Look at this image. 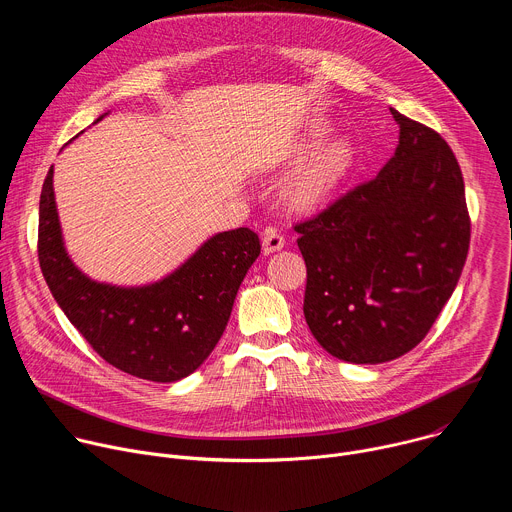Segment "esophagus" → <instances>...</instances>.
<instances>
[{
    "mask_svg": "<svg viewBox=\"0 0 512 512\" xmlns=\"http://www.w3.org/2000/svg\"><path fill=\"white\" fill-rule=\"evenodd\" d=\"M283 245H285V237L277 229L271 227V229L265 231V235H263V251H265V255H271V253L283 249Z\"/></svg>",
    "mask_w": 512,
    "mask_h": 512,
    "instance_id": "obj_1",
    "label": "esophagus"
}]
</instances>
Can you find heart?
Returning a JSON list of instances; mask_svg holds the SVG:
<instances>
[{
	"mask_svg": "<svg viewBox=\"0 0 512 512\" xmlns=\"http://www.w3.org/2000/svg\"><path fill=\"white\" fill-rule=\"evenodd\" d=\"M354 166V150L346 141H332L320 148L289 184V200L296 208H316L324 204L346 180Z\"/></svg>",
	"mask_w": 512,
	"mask_h": 512,
	"instance_id": "obj_1",
	"label": "heart"
}]
</instances>
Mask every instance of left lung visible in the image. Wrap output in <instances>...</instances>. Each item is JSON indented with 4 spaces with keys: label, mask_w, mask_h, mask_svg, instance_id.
I'll return each mask as SVG.
<instances>
[{
    "label": "left lung",
    "mask_w": 512,
    "mask_h": 512,
    "mask_svg": "<svg viewBox=\"0 0 512 512\" xmlns=\"http://www.w3.org/2000/svg\"><path fill=\"white\" fill-rule=\"evenodd\" d=\"M395 156L294 229L304 316L332 356L379 364L413 350L450 300L470 247L464 178L446 139L391 109Z\"/></svg>",
    "instance_id": "obj_1"
}]
</instances>
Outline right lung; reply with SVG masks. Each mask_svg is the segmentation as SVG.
Segmentation results:
<instances>
[{
  "mask_svg": "<svg viewBox=\"0 0 512 512\" xmlns=\"http://www.w3.org/2000/svg\"><path fill=\"white\" fill-rule=\"evenodd\" d=\"M259 253L257 233L243 227L218 233L158 283L129 289L97 283L64 251L52 168L42 184L38 261L52 296L103 360L137 379L174 383L200 367L221 340Z\"/></svg>",
  "mask_w": 512,
  "mask_h": 512,
  "instance_id": "obj_1",
  "label": "right lung"
}]
</instances>
